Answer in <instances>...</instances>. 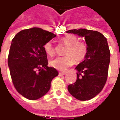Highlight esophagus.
I'll list each match as a JSON object with an SVG mask.
<instances>
[{"instance_id": "34e87169", "label": "esophagus", "mask_w": 120, "mask_h": 120, "mask_svg": "<svg viewBox=\"0 0 120 120\" xmlns=\"http://www.w3.org/2000/svg\"><path fill=\"white\" fill-rule=\"evenodd\" d=\"M66 73L65 71H60L59 72V75H64Z\"/></svg>"}]
</instances>
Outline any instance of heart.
I'll return each instance as SVG.
<instances>
[{
  "label": "heart",
  "mask_w": 120,
  "mask_h": 120,
  "mask_svg": "<svg viewBox=\"0 0 120 120\" xmlns=\"http://www.w3.org/2000/svg\"><path fill=\"white\" fill-rule=\"evenodd\" d=\"M60 43L66 46L64 51L65 55L58 56L50 62L53 67L59 70H65L74 64L75 61L80 62L85 58L87 54V47L84 42L79 41V38L73 34H68L59 40ZM45 53L50 56L55 53V49L51 42L44 45Z\"/></svg>",
  "instance_id": "heart-1"
}]
</instances>
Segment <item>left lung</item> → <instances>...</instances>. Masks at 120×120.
<instances>
[{
	"instance_id": "1",
	"label": "left lung",
	"mask_w": 120,
	"mask_h": 120,
	"mask_svg": "<svg viewBox=\"0 0 120 120\" xmlns=\"http://www.w3.org/2000/svg\"><path fill=\"white\" fill-rule=\"evenodd\" d=\"M67 33L83 37L87 45L85 60L75 68L77 80L68 86V90L77 100H89L102 90L107 80L110 61L107 40L99 32L85 29L70 30Z\"/></svg>"
}]
</instances>
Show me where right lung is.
Segmentation results:
<instances>
[{"instance_id": "right-lung-1", "label": "right lung", "mask_w": 120, "mask_h": 120, "mask_svg": "<svg viewBox=\"0 0 120 120\" xmlns=\"http://www.w3.org/2000/svg\"><path fill=\"white\" fill-rule=\"evenodd\" d=\"M56 35L40 28L25 29L12 40L8 65L17 91L26 98L37 100L50 88L51 82L58 75L49 67L44 45Z\"/></svg>"}]
</instances>
